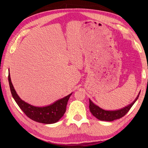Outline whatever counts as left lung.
<instances>
[{"instance_id":"8db88e82","label":"left lung","mask_w":148,"mask_h":148,"mask_svg":"<svg viewBox=\"0 0 148 148\" xmlns=\"http://www.w3.org/2000/svg\"><path fill=\"white\" fill-rule=\"evenodd\" d=\"M139 96V95H138L136 99L132 103H130V105L127 106V107H125V108L117 110V111H105V110L100 108L99 107L94 104L90 100H89L90 111L91 113H92L95 118L99 119V120L112 121L113 120H115V119L121 118L123 116H124L129 111V110L131 109L132 106L134 104V103L136 102Z\"/></svg>"}]
</instances>
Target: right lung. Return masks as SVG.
<instances>
[{
  "label": "right lung",
  "mask_w": 148,
  "mask_h": 148,
  "mask_svg": "<svg viewBox=\"0 0 148 148\" xmlns=\"http://www.w3.org/2000/svg\"><path fill=\"white\" fill-rule=\"evenodd\" d=\"M8 80L12 96L15 102L25 114L31 119L41 123L52 124L57 122L64 116L66 111L67 102L72 93L65 97L64 98L57 100L51 105L38 108L25 102L19 97L11 83L9 74L8 75Z\"/></svg>",
  "instance_id": "add662e5"
}]
</instances>
